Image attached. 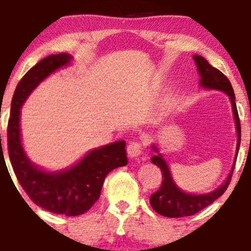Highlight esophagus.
Returning a JSON list of instances; mask_svg holds the SVG:
<instances>
[{"label": "esophagus", "mask_w": 251, "mask_h": 251, "mask_svg": "<svg viewBox=\"0 0 251 251\" xmlns=\"http://www.w3.org/2000/svg\"><path fill=\"white\" fill-rule=\"evenodd\" d=\"M127 154L130 158H137L142 154V143L141 142L133 141L127 146Z\"/></svg>", "instance_id": "1"}]
</instances>
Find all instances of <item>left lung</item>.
<instances>
[{
  "mask_svg": "<svg viewBox=\"0 0 251 251\" xmlns=\"http://www.w3.org/2000/svg\"><path fill=\"white\" fill-rule=\"evenodd\" d=\"M194 60H196L197 68H198L199 75H201V85L204 88H209V90H219L226 93L229 97V100L232 103V109H233L234 121H235V128H237V151H235V159L233 166L231 169V173L228 174V177L224 184L219 187L215 191L210 192L206 194H191L186 193V192L181 191L176 183L174 182L173 176H171L170 170H169V165L166 164L165 159L163 158L160 153H159L158 148L155 146H151V149L155 151L156 155L151 158V163L155 164L158 168H160L161 174H163V182L161 186L155 193L151 196V207L155 210L158 214L163 215L166 217H184V216H192V215L197 214L204 207L209 206L210 204L214 203L219 197H221L225 193V191L228 187L229 182H231L232 175H233L235 160H237L238 151H239L240 144V121L239 116H238L237 105H235V97L234 91L232 88L229 80L220 72L216 68L211 67L205 58L201 55H194Z\"/></svg>",
  "mask_w": 251,
  "mask_h": 251,
  "instance_id": "8db88e82",
  "label": "left lung"
}]
</instances>
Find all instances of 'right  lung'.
<instances>
[{
  "label": "right lung",
  "mask_w": 251,
  "mask_h": 251,
  "mask_svg": "<svg viewBox=\"0 0 251 251\" xmlns=\"http://www.w3.org/2000/svg\"><path fill=\"white\" fill-rule=\"evenodd\" d=\"M73 59L68 53L50 54L23 76L14 91L7 127L8 154L20 186L29 198L53 214L77 216L98 201L105 176L127 164L125 141L95 148L72 168L57 173L41 170L29 160L20 138V108L41 81ZM1 143V137H0Z\"/></svg>",
  "instance_id": "right-lung-1"
}]
</instances>
